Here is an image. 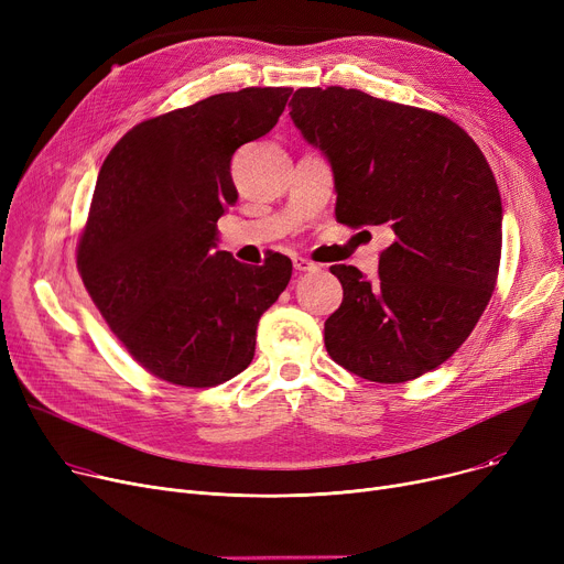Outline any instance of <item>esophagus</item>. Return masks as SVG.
<instances>
[{
	"label": "esophagus",
	"mask_w": 564,
	"mask_h": 564,
	"mask_svg": "<svg viewBox=\"0 0 564 564\" xmlns=\"http://www.w3.org/2000/svg\"><path fill=\"white\" fill-rule=\"evenodd\" d=\"M292 262H294V270H297L300 274H302V272H315V270H317V264L311 262V260H306V258H294Z\"/></svg>",
	"instance_id": "esophagus-1"
}]
</instances>
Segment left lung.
<instances>
[{"label": "left lung", "mask_w": 564, "mask_h": 564, "mask_svg": "<svg viewBox=\"0 0 564 564\" xmlns=\"http://www.w3.org/2000/svg\"><path fill=\"white\" fill-rule=\"evenodd\" d=\"M290 118L329 160L336 219L381 226L379 279L334 264L343 304L324 347L368 381L402 383L443 361L476 329L496 288L502 203L478 148L451 118L357 88H300Z\"/></svg>", "instance_id": "left-lung-1"}]
</instances>
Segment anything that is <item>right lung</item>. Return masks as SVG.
<instances>
[{"label":"right lung","mask_w":564,"mask_h":564,"mask_svg":"<svg viewBox=\"0 0 564 564\" xmlns=\"http://www.w3.org/2000/svg\"><path fill=\"white\" fill-rule=\"evenodd\" d=\"M292 88L249 86L134 126L102 169L77 245V270L113 336L148 372L207 389L253 359L260 315L292 276L215 251L237 200L232 153L270 132Z\"/></svg>","instance_id":"add662e5"}]
</instances>
